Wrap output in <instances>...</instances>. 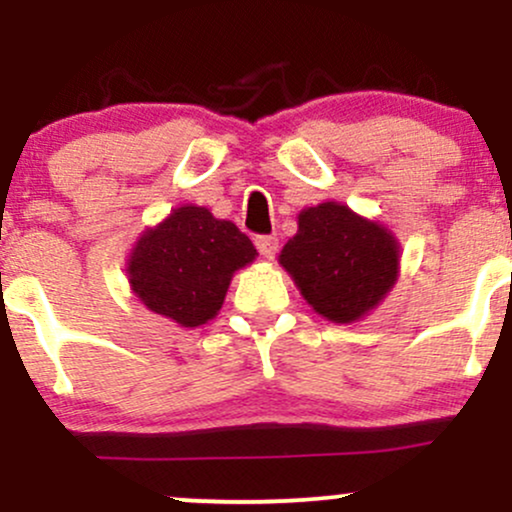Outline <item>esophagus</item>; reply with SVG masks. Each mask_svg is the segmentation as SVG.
Here are the masks:
<instances>
[{
	"instance_id": "obj_1",
	"label": "esophagus",
	"mask_w": 512,
	"mask_h": 512,
	"mask_svg": "<svg viewBox=\"0 0 512 512\" xmlns=\"http://www.w3.org/2000/svg\"><path fill=\"white\" fill-rule=\"evenodd\" d=\"M255 245H257V250H260V255L264 257V260H274L276 250H279V238L260 236V238H255Z\"/></svg>"
}]
</instances>
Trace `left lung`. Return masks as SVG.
Returning a JSON list of instances; mask_svg holds the SVG:
<instances>
[{
	"mask_svg": "<svg viewBox=\"0 0 512 512\" xmlns=\"http://www.w3.org/2000/svg\"><path fill=\"white\" fill-rule=\"evenodd\" d=\"M399 257L390 228L342 202H322L298 214V233L279 264L317 315L349 325L385 301L397 284Z\"/></svg>",
	"mask_w": 512,
	"mask_h": 512,
	"instance_id": "left-lung-1",
	"label": "left lung"
}]
</instances>
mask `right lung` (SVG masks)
<instances>
[{
	"instance_id": "obj_1",
	"label": "right lung",
	"mask_w": 512,
	"mask_h": 512,
	"mask_svg": "<svg viewBox=\"0 0 512 512\" xmlns=\"http://www.w3.org/2000/svg\"><path fill=\"white\" fill-rule=\"evenodd\" d=\"M255 257V245L236 223L216 219L207 207L182 204L139 236L127 279L151 313L199 327L219 315L233 274Z\"/></svg>"
}]
</instances>
